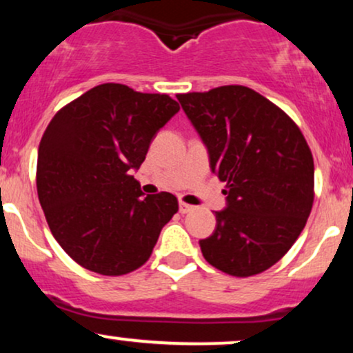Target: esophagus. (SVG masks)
<instances>
[{
  "label": "esophagus",
  "mask_w": 353,
  "mask_h": 353,
  "mask_svg": "<svg viewBox=\"0 0 353 353\" xmlns=\"http://www.w3.org/2000/svg\"><path fill=\"white\" fill-rule=\"evenodd\" d=\"M190 210H194V205H190L184 201H179V212L181 214H188V212H190Z\"/></svg>",
  "instance_id": "34e87169"
}]
</instances>
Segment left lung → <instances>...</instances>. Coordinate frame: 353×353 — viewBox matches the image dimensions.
Listing matches in <instances>:
<instances>
[{
	"label": "left lung",
	"instance_id": "obj_1",
	"mask_svg": "<svg viewBox=\"0 0 353 353\" xmlns=\"http://www.w3.org/2000/svg\"><path fill=\"white\" fill-rule=\"evenodd\" d=\"M225 189L228 208L199 241L210 265L234 277L279 262L305 228L314 204V157L299 125L245 86L177 94Z\"/></svg>",
	"mask_w": 353,
	"mask_h": 353
}]
</instances>
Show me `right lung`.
Instances as JSON below:
<instances>
[{"label":"right lung","instance_id":"1","mask_svg":"<svg viewBox=\"0 0 353 353\" xmlns=\"http://www.w3.org/2000/svg\"><path fill=\"white\" fill-rule=\"evenodd\" d=\"M168 94L106 83L56 112L41 137L36 188L58 244L81 267L124 275L151 257L179 209L169 192L144 197L132 169L179 111Z\"/></svg>","mask_w":353,"mask_h":353}]
</instances>
